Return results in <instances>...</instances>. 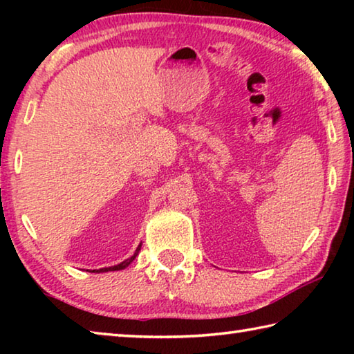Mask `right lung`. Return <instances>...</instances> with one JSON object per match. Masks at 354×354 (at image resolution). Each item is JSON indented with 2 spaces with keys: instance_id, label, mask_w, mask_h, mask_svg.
<instances>
[{
  "instance_id": "add662e5",
  "label": "right lung",
  "mask_w": 354,
  "mask_h": 354,
  "mask_svg": "<svg viewBox=\"0 0 354 354\" xmlns=\"http://www.w3.org/2000/svg\"><path fill=\"white\" fill-rule=\"evenodd\" d=\"M140 247L142 245H139V247H137V250H136V253H134V256L131 257V259H127V261H123L122 263H117V266H113V267H106V268H100V270H93L95 273H101V272H115V270H123L124 267H128L131 262H133L134 259H136V256L139 254V251H140Z\"/></svg>"
}]
</instances>
